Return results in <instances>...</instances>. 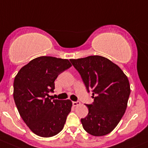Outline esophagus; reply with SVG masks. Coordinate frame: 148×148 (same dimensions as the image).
<instances>
[{"label":"esophagus","mask_w":148,"mask_h":148,"mask_svg":"<svg viewBox=\"0 0 148 148\" xmlns=\"http://www.w3.org/2000/svg\"><path fill=\"white\" fill-rule=\"evenodd\" d=\"M81 105V103L79 101H77V102H73V105H74V107H77V106H79V105Z\"/></svg>","instance_id":"34e87169"}]
</instances>
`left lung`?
Instances as JSON below:
<instances>
[{
    "label": "left lung",
    "mask_w": 148,
    "mask_h": 148,
    "mask_svg": "<svg viewBox=\"0 0 148 148\" xmlns=\"http://www.w3.org/2000/svg\"><path fill=\"white\" fill-rule=\"evenodd\" d=\"M86 86L93 103L81 119L84 130L94 136L110 134L119 124L127 108L131 88L128 77L119 66L106 58L91 56L71 59Z\"/></svg>",
    "instance_id": "obj_1"
}]
</instances>
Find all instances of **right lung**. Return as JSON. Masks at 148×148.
<instances>
[{
	"instance_id": "obj_1",
	"label": "right lung",
	"mask_w": 148,
	"mask_h": 148,
	"mask_svg": "<svg viewBox=\"0 0 148 148\" xmlns=\"http://www.w3.org/2000/svg\"><path fill=\"white\" fill-rule=\"evenodd\" d=\"M71 66L66 59L40 56L22 66L14 77V103L25 124L37 136L52 137L64 127L72 102L51 100L48 93L55 89L58 76Z\"/></svg>"
}]
</instances>
